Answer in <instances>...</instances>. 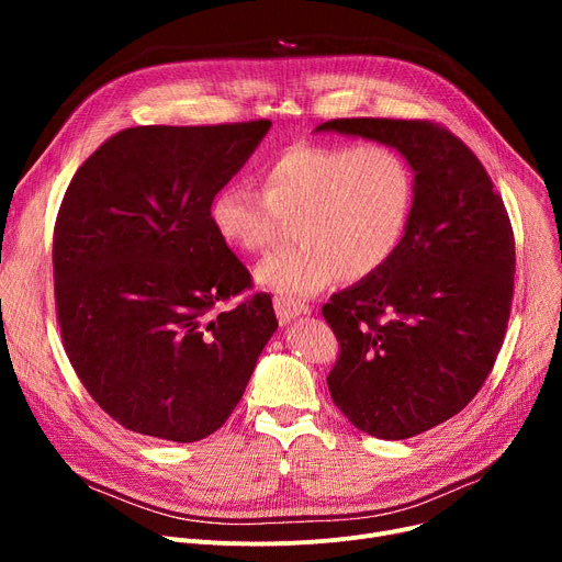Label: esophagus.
Instances as JSON below:
<instances>
[{
	"mask_svg": "<svg viewBox=\"0 0 562 562\" xmlns=\"http://www.w3.org/2000/svg\"><path fill=\"white\" fill-rule=\"evenodd\" d=\"M312 310L307 305H301V303H286L282 299H276V314H278V321L282 323V326H286L289 321L299 318V316H307Z\"/></svg>",
	"mask_w": 562,
	"mask_h": 562,
	"instance_id": "1",
	"label": "esophagus"
}]
</instances>
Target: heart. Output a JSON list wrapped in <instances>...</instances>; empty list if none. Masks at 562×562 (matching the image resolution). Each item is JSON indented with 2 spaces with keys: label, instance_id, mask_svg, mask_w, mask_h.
Returning <instances> with one entry per match:
<instances>
[{
  "label": "heart",
  "instance_id": "obj_1",
  "mask_svg": "<svg viewBox=\"0 0 562 562\" xmlns=\"http://www.w3.org/2000/svg\"><path fill=\"white\" fill-rule=\"evenodd\" d=\"M259 177L261 193L223 184L210 221L225 246L250 255L293 221L296 244L255 269L257 284L286 303L314 296L337 276L358 282L378 273L401 248L415 210V175L382 143H299L266 161Z\"/></svg>",
  "mask_w": 562,
  "mask_h": 562
}]
</instances>
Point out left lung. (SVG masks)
<instances>
[{
  "mask_svg": "<svg viewBox=\"0 0 562 562\" xmlns=\"http://www.w3.org/2000/svg\"><path fill=\"white\" fill-rule=\"evenodd\" d=\"M314 132L390 145L415 172L396 255L323 305L341 346L335 405L373 437H415L479 394L504 344L515 286L506 206L476 155L439 125L341 117Z\"/></svg>",
  "mask_w": 562,
  "mask_h": 562,
  "instance_id": "1",
  "label": "left lung"
}]
</instances>
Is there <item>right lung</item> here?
Listing matches in <instances>:
<instances>
[{"label":"right lung","mask_w":562,"mask_h":562,"mask_svg":"<svg viewBox=\"0 0 562 562\" xmlns=\"http://www.w3.org/2000/svg\"><path fill=\"white\" fill-rule=\"evenodd\" d=\"M271 121L117 132L72 177L54 227V293L83 387L127 430L198 441L241 401L278 330L271 296L214 314L250 273L210 221Z\"/></svg>","instance_id":"1"}]
</instances>
